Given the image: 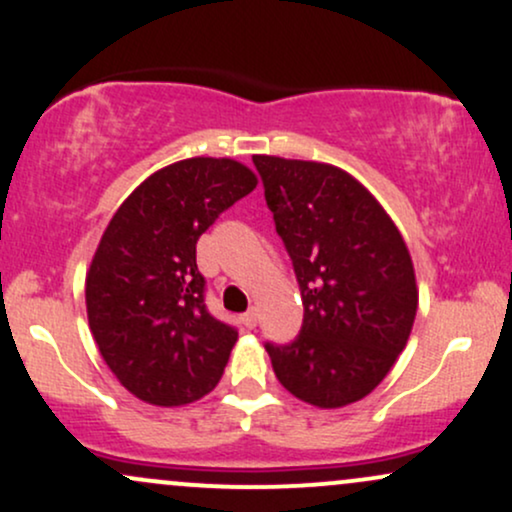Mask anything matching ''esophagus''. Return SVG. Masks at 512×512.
I'll use <instances>...</instances> for the list:
<instances>
[{
  "label": "esophagus",
  "instance_id": "obj_1",
  "mask_svg": "<svg viewBox=\"0 0 512 512\" xmlns=\"http://www.w3.org/2000/svg\"><path fill=\"white\" fill-rule=\"evenodd\" d=\"M240 320H243V325L248 327V330H252V327H257V313H255V310H248V313L240 317Z\"/></svg>",
  "mask_w": 512,
  "mask_h": 512
}]
</instances>
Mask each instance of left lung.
Instances as JSON below:
<instances>
[{"mask_svg": "<svg viewBox=\"0 0 512 512\" xmlns=\"http://www.w3.org/2000/svg\"><path fill=\"white\" fill-rule=\"evenodd\" d=\"M303 298L291 344H264L279 383L317 409L375 390L414 327L419 289L397 231L366 187L317 161L252 156Z\"/></svg>", "mask_w": 512, "mask_h": 512, "instance_id": "8db88e82", "label": "left lung"}]
</instances>
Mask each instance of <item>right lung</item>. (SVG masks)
I'll list each match as a JSON object with an SVG mask.
<instances>
[{"instance_id":"add662e5","label":"right lung","mask_w":512,"mask_h":512,"mask_svg":"<svg viewBox=\"0 0 512 512\" xmlns=\"http://www.w3.org/2000/svg\"><path fill=\"white\" fill-rule=\"evenodd\" d=\"M255 187L233 158H185L149 175L105 228L86 272L88 327L142 402L182 407L219 385L238 332L204 305L197 240Z\"/></svg>"}]
</instances>
